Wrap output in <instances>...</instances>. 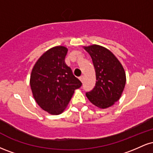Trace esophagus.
Wrapping results in <instances>:
<instances>
[{
  "label": "esophagus",
  "mask_w": 153,
  "mask_h": 153,
  "mask_svg": "<svg viewBox=\"0 0 153 153\" xmlns=\"http://www.w3.org/2000/svg\"><path fill=\"white\" fill-rule=\"evenodd\" d=\"M79 80H80V81H81L82 82H83V80H84V77H83V75H81V76H80V78H79Z\"/></svg>",
  "instance_id": "obj_1"
}]
</instances>
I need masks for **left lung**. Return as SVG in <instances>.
Segmentation results:
<instances>
[{"instance_id":"left-lung-1","label":"left lung","mask_w":153,"mask_h":153,"mask_svg":"<svg viewBox=\"0 0 153 153\" xmlns=\"http://www.w3.org/2000/svg\"><path fill=\"white\" fill-rule=\"evenodd\" d=\"M92 59L96 81L87 98L93 104L106 108L120 99L126 84V74L118 59L108 49L97 45L84 47Z\"/></svg>"}]
</instances>
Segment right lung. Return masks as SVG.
Returning <instances> with one entry per match:
<instances>
[{"label": "right lung", "instance_id": "add662e5", "mask_svg": "<svg viewBox=\"0 0 153 153\" xmlns=\"http://www.w3.org/2000/svg\"><path fill=\"white\" fill-rule=\"evenodd\" d=\"M68 49L52 47L35 63L30 77V86L37 104L50 114L62 113L75 89L82 82L65 62Z\"/></svg>", "mask_w": 153, "mask_h": 153}]
</instances>
